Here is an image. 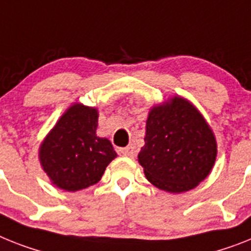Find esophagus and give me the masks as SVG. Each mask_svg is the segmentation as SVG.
Instances as JSON below:
<instances>
[{"label":"esophagus","mask_w":251,"mask_h":251,"mask_svg":"<svg viewBox=\"0 0 251 251\" xmlns=\"http://www.w3.org/2000/svg\"><path fill=\"white\" fill-rule=\"evenodd\" d=\"M121 152L124 155V156H129V158H133L134 155H136V149H134L133 145H129V146H127V148L122 149Z\"/></svg>","instance_id":"1"}]
</instances>
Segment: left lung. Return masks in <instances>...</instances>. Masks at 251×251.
I'll use <instances>...</instances> for the list:
<instances>
[{
  "label": "left lung",
  "mask_w": 251,
  "mask_h": 251,
  "mask_svg": "<svg viewBox=\"0 0 251 251\" xmlns=\"http://www.w3.org/2000/svg\"><path fill=\"white\" fill-rule=\"evenodd\" d=\"M215 158L214 133L190 101L175 96L151 109L138 163L155 187L190 191L208 177Z\"/></svg>",
  "instance_id": "8db88e82"
}]
</instances>
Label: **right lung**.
<instances>
[{"mask_svg": "<svg viewBox=\"0 0 251 251\" xmlns=\"http://www.w3.org/2000/svg\"><path fill=\"white\" fill-rule=\"evenodd\" d=\"M99 113L74 103L63 114L39 148V161L53 185L78 191L100 181L117 152L107 138L97 137Z\"/></svg>", "mask_w": 251, "mask_h": 251, "instance_id": "right-lung-1", "label": "right lung"}]
</instances>
